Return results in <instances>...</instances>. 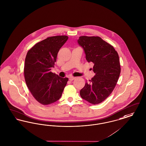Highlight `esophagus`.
<instances>
[{
	"mask_svg": "<svg viewBox=\"0 0 146 146\" xmlns=\"http://www.w3.org/2000/svg\"><path fill=\"white\" fill-rule=\"evenodd\" d=\"M74 79H75V78L73 77H69V80L70 81H72V80H73Z\"/></svg>",
	"mask_w": 146,
	"mask_h": 146,
	"instance_id": "esophagus-1",
	"label": "esophagus"
}]
</instances>
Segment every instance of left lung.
<instances>
[{
	"label": "left lung",
	"instance_id": "8db88e82",
	"mask_svg": "<svg viewBox=\"0 0 146 146\" xmlns=\"http://www.w3.org/2000/svg\"><path fill=\"white\" fill-rule=\"evenodd\" d=\"M78 43L86 60L94 63L95 75L80 91L81 97L92 104L104 101L114 89L121 72L119 57L113 47L98 36H83Z\"/></svg>",
	"mask_w": 146,
	"mask_h": 146
}]
</instances>
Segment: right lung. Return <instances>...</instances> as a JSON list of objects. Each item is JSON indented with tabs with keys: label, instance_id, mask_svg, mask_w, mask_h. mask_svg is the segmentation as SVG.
<instances>
[{
	"label": "right lung",
	"instance_id": "right-lung-1",
	"mask_svg": "<svg viewBox=\"0 0 146 146\" xmlns=\"http://www.w3.org/2000/svg\"><path fill=\"white\" fill-rule=\"evenodd\" d=\"M68 38L65 35L47 37L27 53L24 66L26 85L35 99L42 105L59 100L68 80L51 72L58 52Z\"/></svg>",
	"mask_w": 146,
	"mask_h": 146
}]
</instances>
